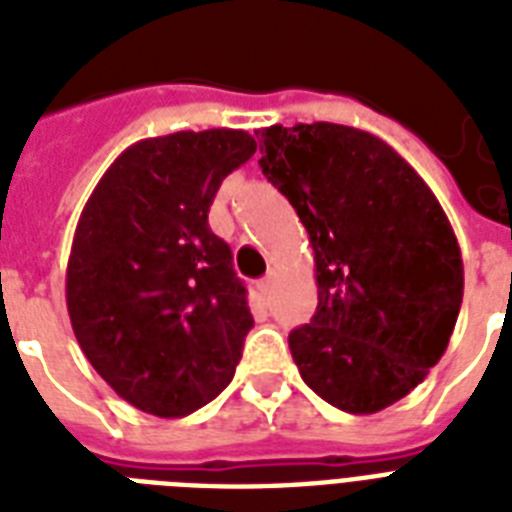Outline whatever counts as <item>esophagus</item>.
Instances as JSON below:
<instances>
[{
  "instance_id": "esophagus-1",
  "label": "esophagus",
  "mask_w": 512,
  "mask_h": 512,
  "mask_svg": "<svg viewBox=\"0 0 512 512\" xmlns=\"http://www.w3.org/2000/svg\"><path fill=\"white\" fill-rule=\"evenodd\" d=\"M273 281H276V276H273V273H268L265 279H260V284H257V287H260V292H263V295H268V292H271Z\"/></svg>"
}]
</instances>
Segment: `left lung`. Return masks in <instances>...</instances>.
Wrapping results in <instances>:
<instances>
[{"label":"left lung","instance_id":"left-lung-1","mask_svg":"<svg viewBox=\"0 0 512 512\" xmlns=\"http://www.w3.org/2000/svg\"><path fill=\"white\" fill-rule=\"evenodd\" d=\"M260 170L297 209L319 305L289 335L305 385L374 414L425 380L462 305L449 217L412 164L372 132L313 122L265 127Z\"/></svg>","mask_w":512,"mask_h":512}]
</instances>
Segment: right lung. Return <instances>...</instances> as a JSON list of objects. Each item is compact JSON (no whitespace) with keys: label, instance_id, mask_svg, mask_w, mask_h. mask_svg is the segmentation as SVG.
I'll return each instance as SVG.
<instances>
[{"label":"right lung","instance_id":"1","mask_svg":"<svg viewBox=\"0 0 512 512\" xmlns=\"http://www.w3.org/2000/svg\"><path fill=\"white\" fill-rule=\"evenodd\" d=\"M255 151L244 130L138 140L79 215L66 268L71 327L95 372L140 412L185 417L233 380L255 321L207 215Z\"/></svg>","mask_w":512,"mask_h":512}]
</instances>
